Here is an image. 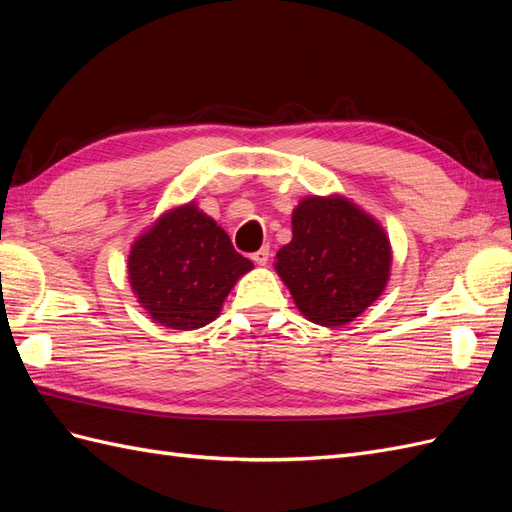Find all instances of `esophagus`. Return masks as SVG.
I'll list each match as a JSON object with an SVG mask.
<instances>
[{
    "mask_svg": "<svg viewBox=\"0 0 512 512\" xmlns=\"http://www.w3.org/2000/svg\"><path fill=\"white\" fill-rule=\"evenodd\" d=\"M252 260L256 262V265H267V262H269V247H260L258 252L252 254Z\"/></svg>",
    "mask_w": 512,
    "mask_h": 512,
    "instance_id": "34e87169",
    "label": "esophagus"
}]
</instances>
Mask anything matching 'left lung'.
Here are the masks:
<instances>
[{
  "instance_id": "obj_1",
  "label": "left lung",
  "mask_w": 512,
  "mask_h": 512,
  "mask_svg": "<svg viewBox=\"0 0 512 512\" xmlns=\"http://www.w3.org/2000/svg\"><path fill=\"white\" fill-rule=\"evenodd\" d=\"M275 258V271L301 314L322 327H342L382 294L391 243L350 200L312 196L294 209L292 241Z\"/></svg>"
}]
</instances>
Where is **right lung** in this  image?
<instances>
[{
	"instance_id": "add662e5",
	"label": "right lung",
	"mask_w": 512,
	"mask_h": 512,
	"mask_svg": "<svg viewBox=\"0 0 512 512\" xmlns=\"http://www.w3.org/2000/svg\"><path fill=\"white\" fill-rule=\"evenodd\" d=\"M252 267L194 203L164 213L134 241L128 258L138 303L151 320L177 331L218 318L230 288Z\"/></svg>"
}]
</instances>
